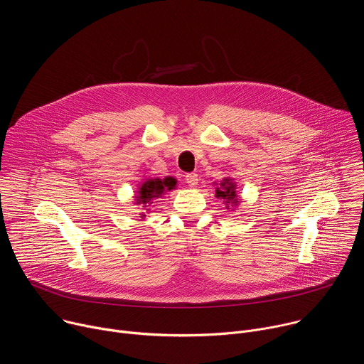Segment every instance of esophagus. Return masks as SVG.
Masks as SVG:
<instances>
[{
	"label": "esophagus",
	"mask_w": 364,
	"mask_h": 364,
	"mask_svg": "<svg viewBox=\"0 0 364 364\" xmlns=\"http://www.w3.org/2000/svg\"><path fill=\"white\" fill-rule=\"evenodd\" d=\"M186 183L191 187V188H196L197 187V183H198V176L196 173H188L186 176Z\"/></svg>",
	"instance_id": "1"
}]
</instances>
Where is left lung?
Wrapping results in <instances>:
<instances>
[{
  "instance_id": "left-lung-1",
  "label": "left lung",
  "mask_w": 364,
  "mask_h": 364,
  "mask_svg": "<svg viewBox=\"0 0 364 364\" xmlns=\"http://www.w3.org/2000/svg\"><path fill=\"white\" fill-rule=\"evenodd\" d=\"M215 187V197L223 200L225 208L234 211L238 204H240V197L235 193L237 191V184L234 178L231 177H224L220 183H214Z\"/></svg>"
}]
</instances>
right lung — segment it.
<instances>
[{
    "mask_svg": "<svg viewBox=\"0 0 364 364\" xmlns=\"http://www.w3.org/2000/svg\"><path fill=\"white\" fill-rule=\"evenodd\" d=\"M176 187H177V180L171 176H167L164 178H159V177L143 178V181L137 186L134 201H133L136 205L146 210V213L144 211L140 213V220H144L146 214L151 211L150 207H153L156 200H159L166 193L176 190Z\"/></svg>",
    "mask_w": 364,
    "mask_h": 364,
    "instance_id": "add662e5",
    "label": "right lung"
}]
</instances>
